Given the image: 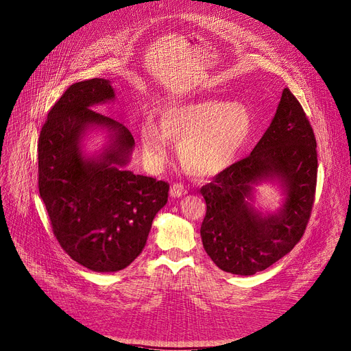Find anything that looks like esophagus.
Masks as SVG:
<instances>
[{
    "label": "esophagus",
    "mask_w": 351,
    "mask_h": 351,
    "mask_svg": "<svg viewBox=\"0 0 351 351\" xmlns=\"http://www.w3.org/2000/svg\"><path fill=\"white\" fill-rule=\"evenodd\" d=\"M186 186L184 184H182V183H173L172 186H171V196L172 197H180V196H183V195H186Z\"/></svg>",
    "instance_id": "obj_1"
}]
</instances>
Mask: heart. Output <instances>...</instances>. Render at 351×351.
I'll list each match as a JSON object with an SVG mask.
<instances>
[{
  "instance_id": "1",
  "label": "heart",
  "mask_w": 351,
  "mask_h": 351,
  "mask_svg": "<svg viewBox=\"0 0 351 351\" xmlns=\"http://www.w3.org/2000/svg\"><path fill=\"white\" fill-rule=\"evenodd\" d=\"M159 125L145 119L139 125V144L145 158L158 165L179 144L183 169L193 176H212L234 160L252 131V115L239 101L199 100L163 108Z\"/></svg>"
}]
</instances>
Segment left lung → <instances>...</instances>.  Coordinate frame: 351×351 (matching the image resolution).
Instances as JSON below:
<instances>
[{
  "label": "left lung",
  "mask_w": 351,
  "mask_h": 351,
  "mask_svg": "<svg viewBox=\"0 0 351 351\" xmlns=\"http://www.w3.org/2000/svg\"><path fill=\"white\" fill-rule=\"evenodd\" d=\"M317 178L316 138L289 88L268 130L252 152L200 189L206 216L200 236L212 261L223 271L254 275L287 255L306 230ZM276 181L286 195L276 214L253 207V188Z\"/></svg>",
  "instance_id": "left-lung-1"
}]
</instances>
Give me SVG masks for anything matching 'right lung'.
<instances>
[{
	"label": "right lung",
	"instance_id": "obj_1",
	"mask_svg": "<svg viewBox=\"0 0 351 351\" xmlns=\"http://www.w3.org/2000/svg\"><path fill=\"white\" fill-rule=\"evenodd\" d=\"M112 100L110 80L72 84L51 108L38 143L39 195L53 234L70 258L96 272L124 269L143 252L169 192L167 182L125 169L131 132L91 110ZM97 126L109 131L108 147L86 157L82 136Z\"/></svg>",
	"mask_w": 351,
	"mask_h": 351
}]
</instances>
